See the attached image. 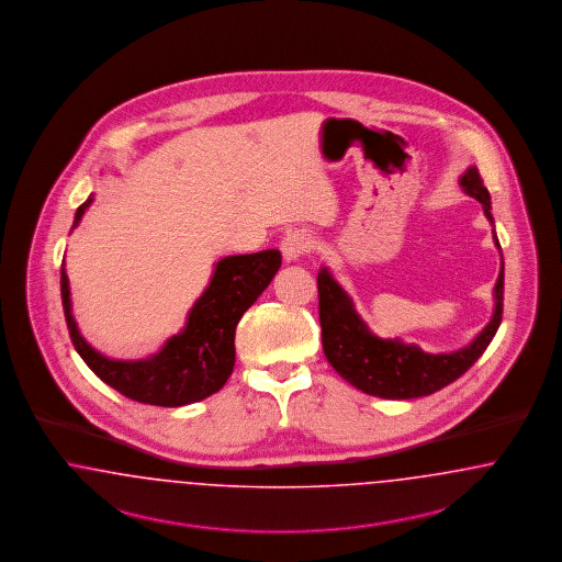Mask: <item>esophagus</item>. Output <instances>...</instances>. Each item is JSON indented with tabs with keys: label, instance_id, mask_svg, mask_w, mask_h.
<instances>
[{
	"label": "esophagus",
	"instance_id": "1",
	"mask_svg": "<svg viewBox=\"0 0 562 562\" xmlns=\"http://www.w3.org/2000/svg\"><path fill=\"white\" fill-rule=\"evenodd\" d=\"M311 249H313V235L308 231H304V228H293L281 241V251H283V258L288 262L300 260Z\"/></svg>",
	"mask_w": 562,
	"mask_h": 562
}]
</instances>
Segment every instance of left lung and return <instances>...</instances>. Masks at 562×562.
Wrapping results in <instances>:
<instances>
[{
  "label": "left lung",
  "mask_w": 562,
  "mask_h": 562,
  "mask_svg": "<svg viewBox=\"0 0 562 562\" xmlns=\"http://www.w3.org/2000/svg\"><path fill=\"white\" fill-rule=\"evenodd\" d=\"M465 195L474 196L493 224L491 196L481 180L476 166H470L460 178ZM495 237V233H493ZM497 249L499 241L495 237ZM318 318L323 352L348 384L355 389L380 396V398H417L445 389L464 375L476 359L487 350L493 340L504 311V262L493 290L495 308L485 329L472 342L453 352H424L415 344H405L398 338L384 340L371 334L366 321L357 315L350 295L329 270L321 269L317 277Z\"/></svg>",
  "instance_id": "obj_1"
}]
</instances>
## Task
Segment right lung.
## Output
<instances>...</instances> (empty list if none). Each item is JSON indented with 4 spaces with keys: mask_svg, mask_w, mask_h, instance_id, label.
<instances>
[{
    "mask_svg": "<svg viewBox=\"0 0 562 562\" xmlns=\"http://www.w3.org/2000/svg\"><path fill=\"white\" fill-rule=\"evenodd\" d=\"M92 196L77 207L74 228ZM71 228V231H74ZM281 267L279 249L222 258L210 285L196 300L184 329L164 348L140 361H115L100 355L77 329L65 262L60 293L75 350L98 378L123 396L159 407H182L218 392L235 367V329L245 311L269 288Z\"/></svg>",
    "mask_w": 562,
    "mask_h": 562,
    "instance_id": "add662e5",
    "label": "right lung"
}]
</instances>
